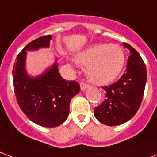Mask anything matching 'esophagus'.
Instances as JSON below:
<instances>
[{
	"label": "esophagus",
	"mask_w": 157,
	"mask_h": 157,
	"mask_svg": "<svg viewBox=\"0 0 157 157\" xmlns=\"http://www.w3.org/2000/svg\"><path fill=\"white\" fill-rule=\"evenodd\" d=\"M81 90H85L86 89H87L89 87V85L86 83H84V82H81Z\"/></svg>",
	"instance_id": "34e87169"
}]
</instances>
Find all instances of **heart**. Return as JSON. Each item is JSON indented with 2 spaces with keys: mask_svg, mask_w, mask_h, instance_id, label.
<instances>
[{
  "mask_svg": "<svg viewBox=\"0 0 157 157\" xmlns=\"http://www.w3.org/2000/svg\"><path fill=\"white\" fill-rule=\"evenodd\" d=\"M74 62L88 66L86 74L96 85H107L118 77L124 67L125 55L123 48L114 44H97L75 54Z\"/></svg>",
  "mask_w": 157,
  "mask_h": 157,
  "instance_id": "1",
  "label": "heart"
}]
</instances>
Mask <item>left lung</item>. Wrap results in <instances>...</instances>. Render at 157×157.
Returning a JSON list of instances; mask_svg holds the SVG:
<instances>
[{"mask_svg":"<svg viewBox=\"0 0 157 157\" xmlns=\"http://www.w3.org/2000/svg\"><path fill=\"white\" fill-rule=\"evenodd\" d=\"M123 45L130 51L125 73L116 83L103 87L106 93L105 101L94 109V117L108 126L123 124L135 115L147 82L146 65L139 53L131 45Z\"/></svg>","mask_w":157,"mask_h":157,"instance_id":"8db88e82","label":"left lung"}]
</instances>
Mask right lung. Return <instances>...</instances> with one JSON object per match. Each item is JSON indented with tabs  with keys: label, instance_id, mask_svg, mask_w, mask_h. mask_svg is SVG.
<instances>
[{
	"label": "right lung",
	"instance_id": "add662e5",
	"mask_svg": "<svg viewBox=\"0 0 157 157\" xmlns=\"http://www.w3.org/2000/svg\"><path fill=\"white\" fill-rule=\"evenodd\" d=\"M52 36L36 39L18 54L13 67L15 94L19 106L34 124L55 128L66 121L69 115L71 99L80 91L76 81H67L54 63L37 76H29L26 70L27 51L49 48Z\"/></svg>",
	"mask_w": 157,
	"mask_h": 157
}]
</instances>
